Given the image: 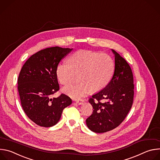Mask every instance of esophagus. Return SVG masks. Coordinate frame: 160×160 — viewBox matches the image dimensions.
Returning <instances> with one entry per match:
<instances>
[{"instance_id": "esophagus-1", "label": "esophagus", "mask_w": 160, "mask_h": 160, "mask_svg": "<svg viewBox=\"0 0 160 160\" xmlns=\"http://www.w3.org/2000/svg\"><path fill=\"white\" fill-rule=\"evenodd\" d=\"M83 102H84V101H83V99H78V100H76V102H77L78 104H79V105L82 104L83 103Z\"/></svg>"}]
</instances>
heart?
I'll use <instances>...</instances> for the list:
<instances>
[{
	"instance_id": "obj_1",
	"label": "heart",
	"mask_w": 160,
	"mask_h": 160,
	"mask_svg": "<svg viewBox=\"0 0 160 160\" xmlns=\"http://www.w3.org/2000/svg\"><path fill=\"white\" fill-rule=\"evenodd\" d=\"M113 69V61L108 54L80 50L70 56L69 63L64 62L58 66L57 75L62 85L70 84L80 75V83L63 88L64 93L78 99L90 91L97 92L104 88L111 78Z\"/></svg>"
}]
</instances>
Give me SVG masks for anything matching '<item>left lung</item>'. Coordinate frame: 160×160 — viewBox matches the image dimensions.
Wrapping results in <instances>:
<instances>
[{
    "instance_id": "8db88e82",
    "label": "left lung",
    "mask_w": 160,
    "mask_h": 160,
    "mask_svg": "<svg viewBox=\"0 0 160 160\" xmlns=\"http://www.w3.org/2000/svg\"><path fill=\"white\" fill-rule=\"evenodd\" d=\"M112 51L115 56L112 77L106 87L88 99L94 110L86 123L96 133L106 132L119 126L133 104L134 84L131 68L118 52Z\"/></svg>"
}]
</instances>
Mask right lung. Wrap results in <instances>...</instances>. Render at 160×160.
<instances>
[{
  "instance_id": "right-lung-1",
  "label": "right lung",
  "mask_w": 160,
  "mask_h": 160,
  "mask_svg": "<svg viewBox=\"0 0 160 160\" xmlns=\"http://www.w3.org/2000/svg\"><path fill=\"white\" fill-rule=\"evenodd\" d=\"M72 49L58 46L42 49L30 56L21 68L18 80L21 104L27 117L40 127L55 125L63 109L72 103L64 94L51 98L59 90L58 66Z\"/></svg>"
}]
</instances>
